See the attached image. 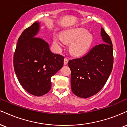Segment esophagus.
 Masks as SVG:
<instances>
[{"label":"esophagus","instance_id":"esophagus-1","mask_svg":"<svg viewBox=\"0 0 127 127\" xmlns=\"http://www.w3.org/2000/svg\"><path fill=\"white\" fill-rule=\"evenodd\" d=\"M68 62V59H67V58H65L64 60V65H67V64Z\"/></svg>","mask_w":127,"mask_h":127}]
</instances>
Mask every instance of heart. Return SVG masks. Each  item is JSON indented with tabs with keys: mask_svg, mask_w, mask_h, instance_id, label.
I'll return each instance as SVG.
<instances>
[{
	"mask_svg": "<svg viewBox=\"0 0 127 127\" xmlns=\"http://www.w3.org/2000/svg\"><path fill=\"white\" fill-rule=\"evenodd\" d=\"M65 42L71 43L70 50L72 54L80 56L85 53L91 47L93 37L91 33L83 28H76L67 31L63 36L56 35L54 37V44L57 48L63 46Z\"/></svg>",
	"mask_w": 127,
	"mask_h": 127,
	"instance_id": "obj_1",
	"label": "heart"
}]
</instances>
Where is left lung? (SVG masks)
<instances>
[{"label":"left lung","instance_id":"left-lung-1","mask_svg":"<svg viewBox=\"0 0 127 127\" xmlns=\"http://www.w3.org/2000/svg\"><path fill=\"white\" fill-rule=\"evenodd\" d=\"M100 35L103 43L94 47L83 57L68 63L71 70V91L82 98H88L98 93L112 71L114 63L112 41L102 28Z\"/></svg>","mask_w":127,"mask_h":127}]
</instances>
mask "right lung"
I'll use <instances>...</instances> for the list:
<instances>
[{
	"mask_svg": "<svg viewBox=\"0 0 127 127\" xmlns=\"http://www.w3.org/2000/svg\"><path fill=\"white\" fill-rule=\"evenodd\" d=\"M39 23L34 22L19 36L13 56V67L18 81L26 91L36 96L47 94L51 77L63 66V56L55 54L44 39L35 37Z\"/></svg>",
	"mask_w": 127,
	"mask_h": 127,
	"instance_id": "1",
	"label": "right lung"
}]
</instances>
